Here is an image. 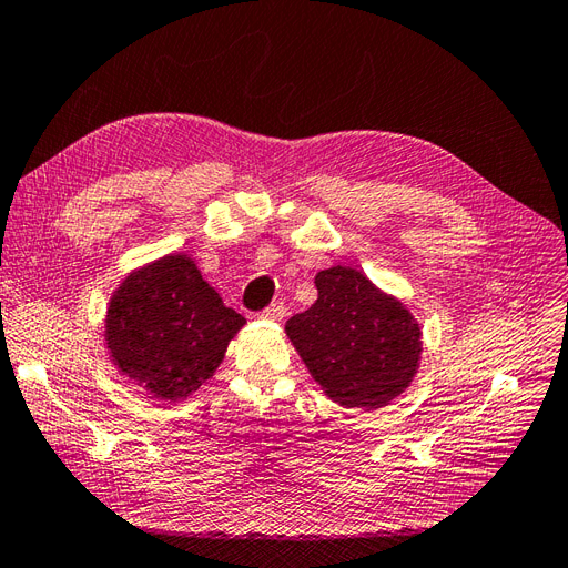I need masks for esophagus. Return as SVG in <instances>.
Masks as SVG:
<instances>
[{"label":"esophagus","mask_w":568,"mask_h":568,"mask_svg":"<svg viewBox=\"0 0 568 568\" xmlns=\"http://www.w3.org/2000/svg\"><path fill=\"white\" fill-rule=\"evenodd\" d=\"M261 315H263V317H267V320H284V315H286V305H284L282 301H277V303L267 305Z\"/></svg>","instance_id":"obj_1"}]
</instances>
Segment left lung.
<instances>
[{
  "label": "left lung",
  "mask_w": 568,
  "mask_h": 568,
  "mask_svg": "<svg viewBox=\"0 0 568 568\" xmlns=\"http://www.w3.org/2000/svg\"><path fill=\"white\" fill-rule=\"evenodd\" d=\"M315 286L317 301L286 322L313 379L343 407L379 409L398 398L419 369L417 320L353 267L322 270Z\"/></svg>",
  "instance_id": "1"
}]
</instances>
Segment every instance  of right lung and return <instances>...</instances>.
<instances>
[{
    "label": "right lung",
    "instance_id": "1",
    "mask_svg": "<svg viewBox=\"0 0 568 568\" xmlns=\"http://www.w3.org/2000/svg\"><path fill=\"white\" fill-rule=\"evenodd\" d=\"M244 324L192 257L170 253L120 282L104 336L120 374L151 400L178 403L211 379Z\"/></svg>",
    "mask_w": 568,
    "mask_h": 568
}]
</instances>
